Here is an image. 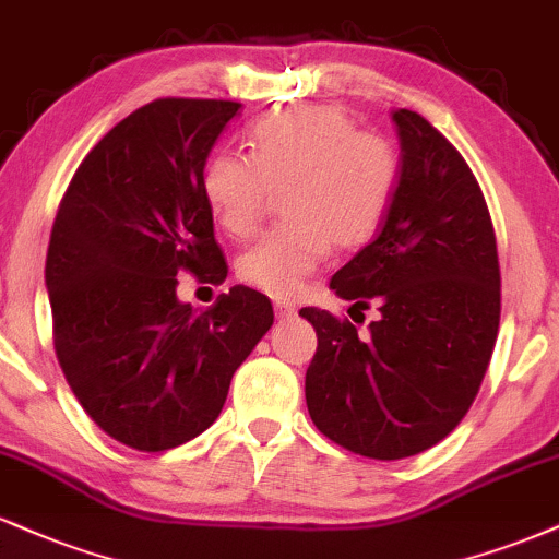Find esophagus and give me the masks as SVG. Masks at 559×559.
<instances>
[{
	"label": "esophagus",
	"instance_id": "esophagus-1",
	"mask_svg": "<svg viewBox=\"0 0 559 559\" xmlns=\"http://www.w3.org/2000/svg\"><path fill=\"white\" fill-rule=\"evenodd\" d=\"M274 313H277L280 319H290L295 313V306L287 304V300H277V304H274Z\"/></svg>",
	"mask_w": 559,
	"mask_h": 559
}]
</instances>
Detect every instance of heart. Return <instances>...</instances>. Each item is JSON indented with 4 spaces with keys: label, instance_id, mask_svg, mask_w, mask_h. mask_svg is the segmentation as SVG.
Listing matches in <instances>:
<instances>
[{
    "label": "heart",
    "instance_id": "heart-1",
    "mask_svg": "<svg viewBox=\"0 0 559 559\" xmlns=\"http://www.w3.org/2000/svg\"><path fill=\"white\" fill-rule=\"evenodd\" d=\"M251 156L216 151L201 175L209 212L233 238L259 227L272 190H285L290 222L240 255L238 274L255 290L293 298L337 248H358L382 225L397 186L390 141L353 128L337 107H287L248 130Z\"/></svg>",
    "mask_w": 559,
    "mask_h": 559
}]
</instances>
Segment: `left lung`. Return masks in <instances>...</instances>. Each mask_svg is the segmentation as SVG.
<instances>
[{
	"label": "left lung",
	"instance_id": "1",
	"mask_svg": "<svg viewBox=\"0 0 559 559\" xmlns=\"http://www.w3.org/2000/svg\"><path fill=\"white\" fill-rule=\"evenodd\" d=\"M392 120L403 154L382 229L330 282L382 317L358 337L347 319L300 308L319 337L306 371L311 421L373 461L418 455L463 421L500 332L497 238L474 173L418 111Z\"/></svg>",
	"mask_w": 559,
	"mask_h": 559
}]
</instances>
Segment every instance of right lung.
<instances>
[{
	"label": "right lung",
	"mask_w": 559,
	"mask_h": 559,
	"mask_svg": "<svg viewBox=\"0 0 559 559\" xmlns=\"http://www.w3.org/2000/svg\"><path fill=\"white\" fill-rule=\"evenodd\" d=\"M240 107L156 98L88 151L59 201L46 253L59 369L91 421L133 450L206 431L274 321L266 295L242 285L201 313L177 300L180 274L227 277L201 175Z\"/></svg>",
	"instance_id": "add662e5"
}]
</instances>
